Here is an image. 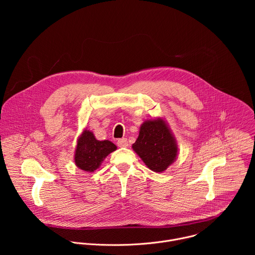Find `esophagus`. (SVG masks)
Here are the masks:
<instances>
[{"label":"esophagus","instance_id":"obj_1","mask_svg":"<svg viewBox=\"0 0 255 255\" xmlns=\"http://www.w3.org/2000/svg\"><path fill=\"white\" fill-rule=\"evenodd\" d=\"M117 144L119 147H127L128 146V141L126 138H122V139H119L117 141Z\"/></svg>","mask_w":255,"mask_h":255}]
</instances>
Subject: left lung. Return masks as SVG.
<instances>
[{
    "label": "left lung",
    "instance_id": "8db88e82",
    "mask_svg": "<svg viewBox=\"0 0 255 255\" xmlns=\"http://www.w3.org/2000/svg\"><path fill=\"white\" fill-rule=\"evenodd\" d=\"M132 148L145 165L155 172L166 170L178 154L175 138L162 118L145 120Z\"/></svg>",
    "mask_w": 255,
    "mask_h": 255
}]
</instances>
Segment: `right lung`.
<instances>
[{
    "mask_svg": "<svg viewBox=\"0 0 255 255\" xmlns=\"http://www.w3.org/2000/svg\"><path fill=\"white\" fill-rule=\"evenodd\" d=\"M117 149L116 145L109 140H98L94 133L85 129L77 141L75 150L76 165L87 172L98 169L103 160Z\"/></svg>",
    "mask_w": 255,
    "mask_h": 255,
    "instance_id": "right-lung-1",
    "label": "right lung"
}]
</instances>
